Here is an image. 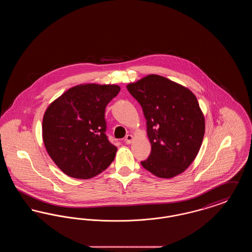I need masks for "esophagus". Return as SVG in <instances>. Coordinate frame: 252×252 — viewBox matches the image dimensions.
<instances>
[{
	"mask_svg": "<svg viewBox=\"0 0 252 252\" xmlns=\"http://www.w3.org/2000/svg\"><path fill=\"white\" fill-rule=\"evenodd\" d=\"M133 139H134L133 136L129 134V135H127V136L125 138V143L127 144H130L132 143V141H133Z\"/></svg>",
	"mask_w": 252,
	"mask_h": 252,
	"instance_id": "obj_1",
	"label": "esophagus"
}]
</instances>
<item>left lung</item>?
<instances>
[{"label":"left lung","mask_w":252,"mask_h":252,"mask_svg":"<svg viewBox=\"0 0 252 252\" xmlns=\"http://www.w3.org/2000/svg\"><path fill=\"white\" fill-rule=\"evenodd\" d=\"M142 106L151 154L143 167L161 179H171L191 165L205 133V118L192 92L168 78L149 74L126 86Z\"/></svg>","instance_id":"8db88e82"}]
</instances>
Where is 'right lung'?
Here are the masks:
<instances>
[{
  "label": "right lung",
  "mask_w": 252,
  "mask_h": 252,
  "mask_svg": "<svg viewBox=\"0 0 252 252\" xmlns=\"http://www.w3.org/2000/svg\"><path fill=\"white\" fill-rule=\"evenodd\" d=\"M118 85L95 83L70 88L53 101L42 119L49 156L67 176L89 180L113 161L117 147L108 141L105 111Z\"/></svg>",
  "instance_id": "add662e5"
}]
</instances>
